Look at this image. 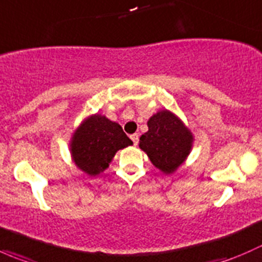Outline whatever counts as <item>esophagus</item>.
<instances>
[{"label": "esophagus", "instance_id": "1", "mask_svg": "<svg viewBox=\"0 0 262 262\" xmlns=\"http://www.w3.org/2000/svg\"><path fill=\"white\" fill-rule=\"evenodd\" d=\"M130 139H132V141H133L134 146H137V144H138V142H139V136L137 133L136 134H132Z\"/></svg>", "mask_w": 262, "mask_h": 262}]
</instances>
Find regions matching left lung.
<instances>
[{
	"label": "left lung",
	"mask_w": 262,
	"mask_h": 262,
	"mask_svg": "<svg viewBox=\"0 0 262 262\" xmlns=\"http://www.w3.org/2000/svg\"><path fill=\"white\" fill-rule=\"evenodd\" d=\"M148 132L139 138V148L163 173H172L185 162L191 150L192 134L179 116L161 110L149 118Z\"/></svg>",
	"instance_id": "8db88e82"
}]
</instances>
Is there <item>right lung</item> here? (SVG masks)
Returning a JSON list of instances; mask_svg holds the SVG:
<instances>
[{"label":"right lung","mask_w":262,"mask_h":262,"mask_svg":"<svg viewBox=\"0 0 262 262\" xmlns=\"http://www.w3.org/2000/svg\"><path fill=\"white\" fill-rule=\"evenodd\" d=\"M123 128L106 116L95 114L84 119L71 139V155L80 170L96 176L109 167L119 149L132 146Z\"/></svg>","instance_id":"right-lung-1"}]
</instances>
